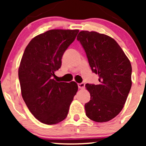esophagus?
Wrapping results in <instances>:
<instances>
[{"instance_id":"obj_1","label":"esophagus","mask_w":146,"mask_h":146,"mask_svg":"<svg viewBox=\"0 0 146 146\" xmlns=\"http://www.w3.org/2000/svg\"><path fill=\"white\" fill-rule=\"evenodd\" d=\"M78 88L80 89H84L85 88V84L84 83H80V84H78Z\"/></svg>"}]
</instances>
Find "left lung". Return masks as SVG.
Segmentation results:
<instances>
[{
	"mask_svg": "<svg viewBox=\"0 0 146 146\" xmlns=\"http://www.w3.org/2000/svg\"><path fill=\"white\" fill-rule=\"evenodd\" d=\"M77 40L86 54L92 71L99 76L98 84H86L90 100L86 115L92 120L106 122L121 111L131 87V65L116 41L96 32L81 31Z\"/></svg>",
	"mask_w": 146,
	"mask_h": 146,
	"instance_id": "8db88e82",
	"label": "left lung"
}]
</instances>
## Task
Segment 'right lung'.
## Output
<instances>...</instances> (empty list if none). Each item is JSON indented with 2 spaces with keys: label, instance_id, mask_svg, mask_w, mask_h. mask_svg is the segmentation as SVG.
Returning a JSON list of instances; mask_svg holds the SVG:
<instances>
[{
  "label": "right lung",
  "instance_id": "right-lung-1",
  "mask_svg": "<svg viewBox=\"0 0 146 146\" xmlns=\"http://www.w3.org/2000/svg\"><path fill=\"white\" fill-rule=\"evenodd\" d=\"M78 30H50L27 45L19 68L22 96L28 108L40 122L56 124L66 117L78 91L77 84L57 82L54 72Z\"/></svg>",
  "mask_w": 146,
  "mask_h": 146
}]
</instances>
